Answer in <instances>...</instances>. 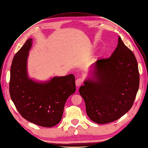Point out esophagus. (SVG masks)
<instances>
[{"label": "esophagus", "mask_w": 148, "mask_h": 148, "mask_svg": "<svg viewBox=\"0 0 148 148\" xmlns=\"http://www.w3.org/2000/svg\"><path fill=\"white\" fill-rule=\"evenodd\" d=\"M83 82V79L82 77H79L76 80V86H80Z\"/></svg>", "instance_id": "esophagus-1"}]
</instances>
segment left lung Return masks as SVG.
I'll return each instance as SVG.
<instances>
[{
    "mask_svg": "<svg viewBox=\"0 0 148 148\" xmlns=\"http://www.w3.org/2000/svg\"><path fill=\"white\" fill-rule=\"evenodd\" d=\"M93 77L79 88L88 116L103 124L117 120L133 106L139 86L136 59L119 37V44L110 57L93 65Z\"/></svg>",
    "mask_w": 148,
    "mask_h": 148,
    "instance_id": "1",
    "label": "left lung"
}]
</instances>
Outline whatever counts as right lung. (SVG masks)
<instances>
[{
	"label": "right lung",
	"mask_w": 148,
	"mask_h": 148,
	"mask_svg": "<svg viewBox=\"0 0 148 148\" xmlns=\"http://www.w3.org/2000/svg\"><path fill=\"white\" fill-rule=\"evenodd\" d=\"M32 41L27 40L13 58L10 95L24 119L39 126L52 127L61 121L65 103L75 92V78L70 74L41 83L28 79L27 60Z\"/></svg>",
	"instance_id": "obj_1"
}]
</instances>
